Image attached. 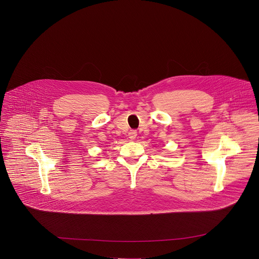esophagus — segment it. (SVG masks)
<instances>
[{
  "label": "esophagus",
  "mask_w": 259,
  "mask_h": 259,
  "mask_svg": "<svg viewBox=\"0 0 259 259\" xmlns=\"http://www.w3.org/2000/svg\"><path fill=\"white\" fill-rule=\"evenodd\" d=\"M136 136H137V132H136L135 130H131V131L129 132V138H130L131 140L135 139V138H136Z\"/></svg>",
  "instance_id": "1"
}]
</instances>
